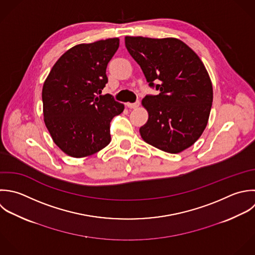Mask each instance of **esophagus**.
<instances>
[{"label": "esophagus", "instance_id": "1", "mask_svg": "<svg viewBox=\"0 0 255 255\" xmlns=\"http://www.w3.org/2000/svg\"><path fill=\"white\" fill-rule=\"evenodd\" d=\"M139 105H140V101H136V102H134V103H130V102H127V103H126V106L129 107V108H131V109L138 108Z\"/></svg>", "mask_w": 255, "mask_h": 255}]
</instances>
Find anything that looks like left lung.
Instances as JSON below:
<instances>
[{
    "label": "left lung",
    "instance_id": "left-lung-1",
    "mask_svg": "<svg viewBox=\"0 0 255 255\" xmlns=\"http://www.w3.org/2000/svg\"><path fill=\"white\" fill-rule=\"evenodd\" d=\"M125 45L149 85L160 91L142 100L149 114L139 130L142 139L164 152L181 153L195 144L209 121L214 93L206 66L175 37L125 36Z\"/></svg>",
    "mask_w": 255,
    "mask_h": 255
}]
</instances>
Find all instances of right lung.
I'll return each mask as SVG.
<instances>
[{
  "label": "right lung",
  "mask_w": 255,
  "mask_h": 255,
  "mask_svg": "<svg viewBox=\"0 0 255 255\" xmlns=\"http://www.w3.org/2000/svg\"><path fill=\"white\" fill-rule=\"evenodd\" d=\"M119 38L80 43L65 51L42 86L44 124L55 145L73 158L91 156L111 141L110 122L124 110L112 95H99Z\"/></svg>",
  "instance_id": "add662e5"
}]
</instances>
